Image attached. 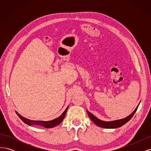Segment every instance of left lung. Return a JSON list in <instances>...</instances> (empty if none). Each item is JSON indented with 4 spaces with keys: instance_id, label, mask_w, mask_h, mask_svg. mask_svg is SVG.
I'll use <instances>...</instances> for the list:
<instances>
[{
    "instance_id": "left-lung-1",
    "label": "left lung",
    "mask_w": 151,
    "mask_h": 151,
    "mask_svg": "<svg viewBox=\"0 0 151 151\" xmlns=\"http://www.w3.org/2000/svg\"><path fill=\"white\" fill-rule=\"evenodd\" d=\"M138 106L139 105L137 106V107L135 108V110L132 112L129 116H128L126 118H123V119H121V120L111 121V122H104V121L100 120L88 110H87V113H88V116L91 118V120L98 127H102V128H106V129H116V128H118L123 126V125H125L126 123L129 122L132 118V116H134L135 111H137V109L138 108Z\"/></svg>"
}]
</instances>
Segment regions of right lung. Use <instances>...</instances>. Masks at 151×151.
Segmentation results:
<instances>
[{
  "mask_svg": "<svg viewBox=\"0 0 151 151\" xmlns=\"http://www.w3.org/2000/svg\"><path fill=\"white\" fill-rule=\"evenodd\" d=\"M68 107H67V108L65 109V110L63 111V113L62 114V115L58 117L57 118H55V119L52 120L51 121H36V120H31L29 119H27V118L22 116L21 115H19V113H18L17 111H16V114L17 115V116H19L21 120L24 123H25L26 124H28L29 126H32V125H40V126H42L44 127L45 128H52L54 127H56L57 125H59L60 123L62 122V120H63V118H64L65 116V114L67 113V109Z\"/></svg>",
  "mask_w": 151,
  "mask_h": 151,
  "instance_id": "1",
  "label": "right lung"
}]
</instances>
